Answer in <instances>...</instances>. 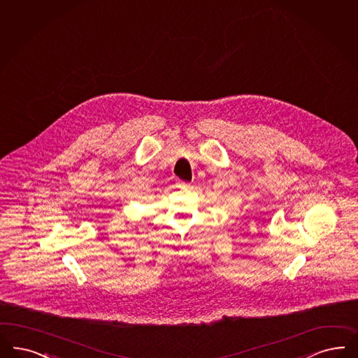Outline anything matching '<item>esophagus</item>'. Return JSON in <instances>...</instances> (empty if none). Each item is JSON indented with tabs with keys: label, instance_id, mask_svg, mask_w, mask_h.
<instances>
[{
	"label": "esophagus",
	"instance_id": "esophagus-1",
	"mask_svg": "<svg viewBox=\"0 0 358 358\" xmlns=\"http://www.w3.org/2000/svg\"><path fill=\"white\" fill-rule=\"evenodd\" d=\"M179 185H180L182 188H187V187H189V185H188V183H185V182H180V183H179Z\"/></svg>",
	"mask_w": 358,
	"mask_h": 358
}]
</instances>
